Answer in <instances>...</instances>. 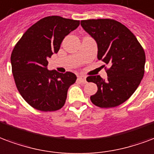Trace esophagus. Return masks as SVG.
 Returning <instances> with one entry per match:
<instances>
[{
  "instance_id": "34e87169",
  "label": "esophagus",
  "mask_w": 154,
  "mask_h": 154,
  "mask_svg": "<svg viewBox=\"0 0 154 154\" xmlns=\"http://www.w3.org/2000/svg\"><path fill=\"white\" fill-rule=\"evenodd\" d=\"M78 80L80 81L81 82L86 83V77L83 75H81V76H78Z\"/></svg>"
}]
</instances>
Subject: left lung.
I'll return each instance as SVG.
<instances>
[{
  "mask_svg": "<svg viewBox=\"0 0 154 154\" xmlns=\"http://www.w3.org/2000/svg\"><path fill=\"white\" fill-rule=\"evenodd\" d=\"M81 25L97 43L98 60L110 65L106 80L99 75L86 78L98 87L91 100L100 108L120 105L133 94L144 77V49L135 35L116 20H82Z\"/></svg>",
  "mask_w": 154,
  "mask_h": 154,
  "instance_id": "8db88e82",
  "label": "left lung"
}]
</instances>
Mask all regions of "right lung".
<instances>
[{"mask_svg": "<svg viewBox=\"0 0 154 154\" xmlns=\"http://www.w3.org/2000/svg\"><path fill=\"white\" fill-rule=\"evenodd\" d=\"M79 24V20L45 17L28 28L14 46L10 57L14 79L22 97L34 109L51 112L64 105L77 76L48 70L47 60L58 53L63 40Z\"/></svg>", "mask_w": 154, "mask_h": 154, "instance_id": "obj_1", "label": "right lung"}]
</instances>
